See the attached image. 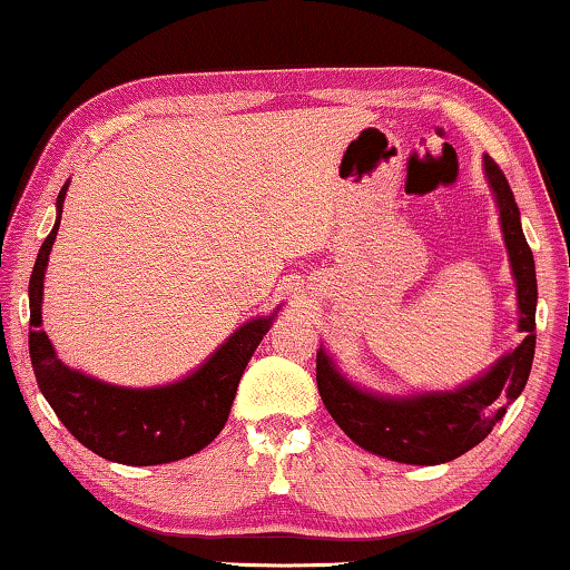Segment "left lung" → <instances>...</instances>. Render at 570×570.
<instances>
[{"label": "left lung", "mask_w": 570, "mask_h": 570, "mask_svg": "<svg viewBox=\"0 0 570 570\" xmlns=\"http://www.w3.org/2000/svg\"><path fill=\"white\" fill-rule=\"evenodd\" d=\"M483 174L499 207L509 266L517 286V330L524 340L479 376L455 389L414 394L368 392L337 368L333 355L320 345L317 386L327 412L355 445L373 455L410 465H438L469 453L504 417L507 406L522 394L534 358V307L538 278L534 258L524 240L520 207L507 176L483 156Z\"/></svg>", "instance_id": "obj_1"}]
</instances>
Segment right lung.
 <instances>
[{
  "label": "right lung",
  "instance_id": "add662e5",
  "mask_svg": "<svg viewBox=\"0 0 570 570\" xmlns=\"http://www.w3.org/2000/svg\"><path fill=\"white\" fill-rule=\"evenodd\" d=\"M66 191L68 181L58 191L56 225L30 276V361L42 396L81 445L112 463L160 465L199 453L223 432L243 371L282 307L243 322L199 368L164 386H117L66 366L42 330L40 309Z\"/></svg>",
  "mask_w": 570,
  "mask_h": 570
}]
</instances>
